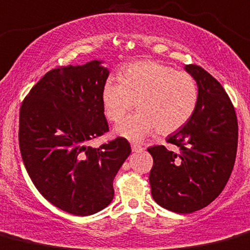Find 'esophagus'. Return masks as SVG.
<instances>
[{
	"mask_svg": "<svg viewBox=\"0 0 250 250\" xmlns=\"http://www.w3.org/2000/svg\"><path fill=\"white\" fill-rule=\"evenodd\" d=\"M143 149H144V147L141 145H138V144H135V143L132 144V151L133 152H136V153H138V152H141Z\"/></svg>",
	"mask_w": 250,
	"mask_h": 250,
	"instance_id": "esophagus-1",
	"label": "esophagus"
}]
</instances>
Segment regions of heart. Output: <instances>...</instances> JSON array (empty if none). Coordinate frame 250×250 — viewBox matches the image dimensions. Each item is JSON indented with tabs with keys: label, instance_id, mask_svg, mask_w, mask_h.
Masks as SVG:
<instances>
[{
	"label": "heart",
	"instance_id": "obj_1",
	"mask_svg": "<svg viewBox=\"0 0 250 250\" xmlns=\"http://www.w3.org/2000/svg\"><path fill=\"white\" fill-rule=\"evenodd\" d=\"M102 102L105 116L115 123L136 102L139 111L125 118L115 133L140 141L157 129L160 134H171L187 125L198 106L199 86L189 73L146 60L128 65L120 80L106 79Z\"/></svg>",
	"mask_w": 250,
	"mask_h": 250
}]
</instances>
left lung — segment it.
<instances>
[{
  "label": "left lung",
  "mask_w": 250,
  "mask_h": 250,
  "mask_svg": "<svg viewBox=\"0 0 250 250\" xmlns=\"http://www.w3.org/2000/svg\"><path fill=\"white\" fill-rule=\"evenodd\" d=\"M199 86L193 117L169 136L165 146L147 148L153 158L149 185L154 201L176 213L204 208L229 181L237 152L238 125L235 107L223 86L196 64L185 67Z\"/></svg>",
  "instance_id": "obj_1"
}]
</instances>
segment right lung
<instances>
[{
	"label": "right lung",
	"mask_w": 250,
	"mask_h": 250,
	"mask_svg": "<svg viewBox=\"0 0 250 250\" xmlns=\"http://www.w3.org/2000/svg\"><path fill=\"white\" fill-rule=\"evenodd\" d=\"M109 70L101 61L46 73L20 107L19 146L39 193L54 206L90 215L114 199L112 182L132 149L125 138L98 148L90 140L109 132L102 90Z\"/></svg>",
	"instance_id": "1"
}]
</instances>
